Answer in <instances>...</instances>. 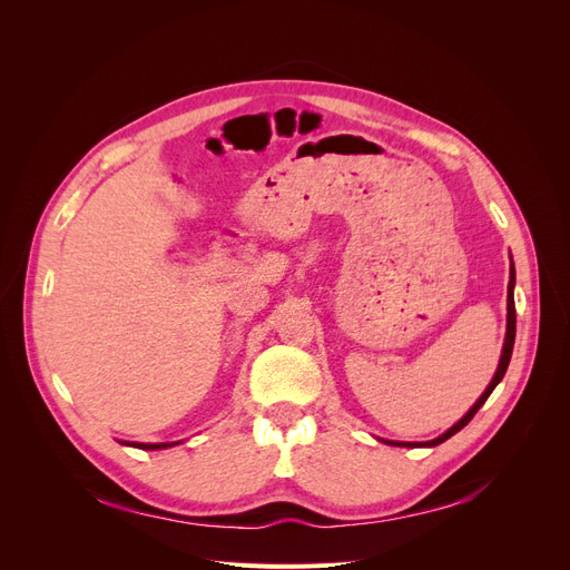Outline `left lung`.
<instances>
[{
    "instance_id": "1",
    "label": "left lung",
    "mask_w": 570,
    "mask_h": 570,
    "mask_svg": "<svg viewBox=\"0 0 570 570\" xmlns=\"http://www.w3.org/2000/svg\"><path fill=\"white\" fill-rule=\"evenodd\" d=\"M513 291H515V267H513V258H511V279H508V297H505V337H503V348H501V357H499V365H497V372H494V376H492V381L488 383V387H485V393L475 400V404L460 417V421L451 428V430H445L441 436H436V439H432V441H425V443H421V445H428V448H434V445H439V443H443L445 439H451L453 434H458L471 417L475 415V411L481 409L485 402H488V397L492 395V391L494 387L499 385V381L503 379V374H505V370H508V363H511V355H513V344H515V295H513ZM383 443H391V445H415V443H406V441H383Z\"/></svg>"
}]
</instances>
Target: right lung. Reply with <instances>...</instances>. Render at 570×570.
Here are the masks:
<instances>
[{"mask_svg": "<svg viewBox=\"0 0 570 570\" xmlns=\"http://www.w3.org/2000/svg\"><path fill=\"white\" fill-rule=\"evenodd\" d=\"M125 445H134V448H140V451H164V448H170V445H177L179 441H170V443H136V441H119Z\"/></svg>", "mask_w": 570, "mask_h": 570, "instance_id": "1", "label": "right lung"}]
</instances>
